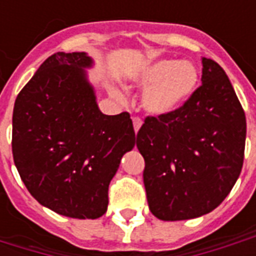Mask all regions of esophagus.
I'll return each instance as SVG.
<instances>
[{"label": "esophagus", "instance_id": "1", "mask_svg": "<svg viewBox=\"0 0 256 256\" xmlns=\"http://www.w3.org/2000/svg\"><path fill=\"white\" fill-rule=\"evenodd\" d=\"M141 124H142V120L140 119V118L134 116L133 118V126H134V132L137 133L140 130V128H141Z\"/></svg>", "mask_w": 256, "mask_h": 256}]
</instances>
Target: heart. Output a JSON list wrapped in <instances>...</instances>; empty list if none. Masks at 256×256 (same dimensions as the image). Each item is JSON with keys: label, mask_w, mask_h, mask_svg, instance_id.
Instances as JSON below:
<instances>
[{"label": "heart", "mask_w": 256, "mask_h": 256, "mask_svg": "<svg viewBox=\"0 0 256 256\" xmlns=\"http://www.w3.org/2000/svg\"><path fill=\"white\" fill-rule=\"evenodd\" d=\"M134 84L146 89L142 106L150 115H167L188 102L198 86V71L189 62L158 60L140 70ZM114 94L118 93L114 90Z\"/></svg>", "instance_id": "obj_1"}]
</instances>
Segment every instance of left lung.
Listing matches in <instances>:
<instances>
[{
	"mask_svg": "<svg viewBox=\"0 0 256 256\" xmlns=\"http://www.w3.org/2000/svg\"><path fill=\"white\" fill-rule=\"evenodd\" d=\"M202 86L177 111L146 116L137 133L150 210L184 220L216 208L244 162L246 114L220 64L203 58Z\"/></svg>",
	"mask_w": 256,
	"mask_h": 256,
	"instance_id": "obj_1",
	"label": "left lung"
}]
</instances>
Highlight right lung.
<instances>
[{
  "mask_svg": "<svg viewBox=\"0 0 256 256\" xmlns=\"http://www.w3.org/2000/svg\"><path fill=\"white\" fill-rule=\"evenodd\" d=\"M84 52L48 58L16 97L12 154L36 202L78 220L106 214L108 186L136 144L128 112L104 115L84 68Z\"/></svg>",
  "mask_w": 256,
  "mask_h": 256,
  "instance_id": "right-lung-1",
  "label": "right lung"
}]
</instances>
